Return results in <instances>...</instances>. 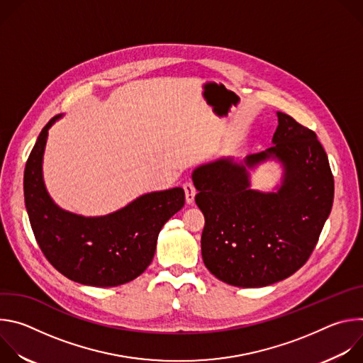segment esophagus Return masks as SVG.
<instances>
[{
	"label": "esophagus",
	"instance_id": "34e87169",
	"mask_svg": "<svg viewBox=\"0 0 363 363\" xmlns=\"http://www.w3.org/2000/svg\"><path fill=\"white\" fill-rule=\"evenodd\" d=\"M184 189H185V199H186V202L192 203L194 198H195V194H196V189H195L194 184L191 181H186L184 184Z\"/></svg>",
	"mask_w": 363,
	"mask_h": 363
}]
</instances>
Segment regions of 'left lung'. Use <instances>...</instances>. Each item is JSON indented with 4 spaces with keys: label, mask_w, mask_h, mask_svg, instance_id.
<instances>
[{
    "label": "left lung",
    "mask_w": 363,
    "mask_h": 363,
    "mask_svg": "<svg viewBox=\"0 0 363 363\" xmlns=\"http://www.w3.org/2000/svg\"><path fill=\"white\" fill-rule=\"evenodd\" d=\"M273 146L244 164L221 158L192 174L195 202L205 217V267L237 287H264L296 273L313 252L330 214L335 181L316 133L277 112ZM284 164L277 193L249 188L246 167L267 159Z\"/></svg>",
    "instance_id": "1"
}]
</instances>
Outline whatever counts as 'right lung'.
<instances>
[{"label":"right lung","mask_w":363,"mask_h":363,"mask_svg":"<svg viewBox=\"0 0 363 363\" xmlns=\"http://www.w3.org/2000/svg\"><path fill=\"white\" fill-rule=\"evenodd\" d=\"M43 128L24 169V201L38 247L67 279L94 287L132 281L150 264L158 234L185 203L182 188L150 192L105 217L65 211L50 198L43 181V153L50 126Z\"/></svg>","instance_id":"add662e5"}]
</instances>
